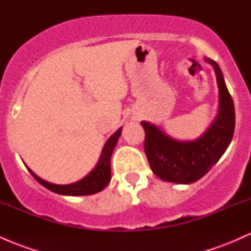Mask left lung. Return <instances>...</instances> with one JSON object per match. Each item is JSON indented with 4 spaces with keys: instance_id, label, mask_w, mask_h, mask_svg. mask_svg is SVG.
<instances>
[{
    "instance_id": "1",
    "label": "left lung",
    "mask_w": 251,
    "mask_h": 251,
    "mask_svg": "<svg viewBox=\"0 0 251 251\" xmlns=\"http://www.w3.org/2000/svg\"><path fill=\"white\" fill-rule=\"evenodd\" d=\"M205 61L217 76L218 113L211 125L195 140L170 137L154 124L142 122L145 129V153L153 174L162 180L190 184L201 179L220 160L231 143L235 131V107L224 82L223 73L214 60Z\"/></svg>"
}]
</instances>
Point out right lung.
Masks as SVG:
<instances>
[{
  "label": "right lung",
  "mask_w": 251,
  "mask_h": 251,
  "mask_svg": "<svg viewBox=\"0 0 251 251\" xmlns=\"http://www.w3.org/2000/svg\"><path fill=\"white\" fill-rule=\"evenodd\" d=\"M123 127L117 129L113 134L109 137V139L106 142L103 146L101 154H100L99 162L97 166L92 170L89 174L83 177L82 179L75 181L72 184H66V185H59V184H53L50 181L43 180L39 176H36L29 168L28 171L30 172L35 179L39 181L41 185L46 189L50 190L51 192L63 195V196H87L94 195L97 192L102 191L106 186L108 185L111 180V155L113 153L114 148H116L118 139L122 134Z\"/></svg>",
  "instance_id": "add662e5"
}]
</instances>
